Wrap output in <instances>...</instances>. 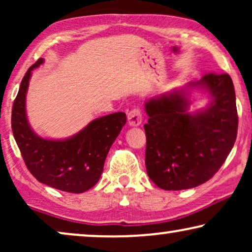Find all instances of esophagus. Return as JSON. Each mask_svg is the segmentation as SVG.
Instances as JSON below:
<instances>
[{
	"instance_id": "obj_1",
	"label": "esophagus",
	"mask_w": 252,
	"mask_h": 252,
	"mask_svg": "<svg viewBox=\"0 0 252 252\" xmlns=\"http://www.w3.org/2000/svg\"><path fill=\"white\" fill-rule=\"evenodd\" d=\"M128 125L129 126H139L143 120L142 111L139 108H134L128 112Z\"/></svg>"
}]
</instances>
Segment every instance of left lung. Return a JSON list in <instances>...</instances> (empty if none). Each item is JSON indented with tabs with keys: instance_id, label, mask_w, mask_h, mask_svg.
<instances>
[{
	"instance_id": "obj_1",
	"label": "left lung",
	"mask_w": 252,
	"mask_h": 252,
	"mask_svg": "<svg viewBox=\"0 0 252 252\" xmlns=\"http://www.w3.org/2000/svg\"><path fill=\"white\" fill-rule=\"evenodd\" d=\"M192 89L208 92L206 108L191 113ZM148 177L165 190L197 187L215 175L235 143L237 110L232 78L209 73L144 103Z\"/></svg>"
}]
</instances>
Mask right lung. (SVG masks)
I'll use <instances>...</instances> for the list:
<instances>
[{
  "mask_svg": "<svg viewBox=\"0 0 252 252\" xmlns=\"http://www.w3.org/2000/svg\"><path fill=\"white\" fill-rule=\"evenodd\" d=\"M43 62L40 58L33 64L20 84L12 106L13 137L27 168L37 181L58 190L80 194L98 182L106 155L126 124V115L116 112L96 118L67 139L39 136L27 119L26 93L32 71Z\"/></svg>",
  "mask_w": 252,
  "mask_h": 252,
  "instance_id": "right-lung-1",
  "label": "right lung"
}]
</instances>
